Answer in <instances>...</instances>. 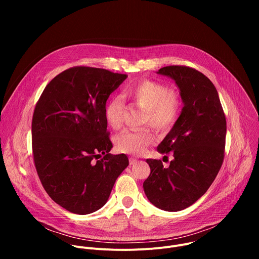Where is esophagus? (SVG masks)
I'll use <instances>...</instances> for the list:
<instances>
[{"mask_svg": "<svg viewBox=\"0 0 259 259\" xmlns=\"http://www.w3.org/2000/svg\"><path fill=\"white\" fill-rule=\"evenodd\" d=\"M129 164L130 165H135V164H137V160L135 159V158H129Z\"/></svg>", "mask_w": 259, "mask_h": 259, "instance_id": "34e87169", "label": "esophagus"}]
</instances>
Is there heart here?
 <instances>
[{
    "instance_id": "b5f03b06",
    "label": "heart",
    "mask_w": 259,
    "mask_h": 259,
    "mask_svg": "<svg viewBox=\"0 0 259 259\" xmlns=\"http://www.w3.org/2000/svg\"><path fill=\"white\" fill-rule=\"evenodd\" d=\"M124 95L145 109L142 124H149L157 130H166L178 118L181 107L180 95L161 82L151 79L139 80L129 85ZM123 99L120 96L110 98L104 108L107 124L114 129H119L123 123ZM154 141L155 136L149 130L125 129L116 137V146L121 153L139 156Z\"/></svg>"
}]
</instances>
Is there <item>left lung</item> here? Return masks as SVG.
<instances>
[{
    "label": "left lung",
    "mask_w": 259,
    "mask_h": 259,
    "mask_svg": "<svg viewBox=\"0 0 259 259\" xmlns=\"http://www.w3.org/2000/svg\"><path fill=\"white\" fill-rule=\"evenodd\" d=\"M158 73L175 81L184 105L157 149L161 154L172 152L174 159L167 168L161 160L147 159L151 174L143 190L153 205L176 212L198 201L218 174L225 158L227 121L215 86L202 72L169 65Z\"/></svg>",
    "instance_id": "left-lung-1"
}]
</instances>
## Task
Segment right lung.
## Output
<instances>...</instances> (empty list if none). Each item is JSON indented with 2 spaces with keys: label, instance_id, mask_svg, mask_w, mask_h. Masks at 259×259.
<instances>
[{
  "label": "right lung",
  "instance_id": "obj_1",
  "mask_svg": "<svg viewBox=\"0 0 259 259\" xmlns=\"http://www.w3.org/2000/svg\"><path fill=\"white\" fill-rule=\"evenodd\" d=\"M107 69L73 66L57 75L35 104L31 146L36 173L49 197L76 214H89L107 201L129 165L112 155L104 108L127 78Z\"/></svg>",
  "mask_w": 259,
  "mask_h": 259
}]
</instances>
